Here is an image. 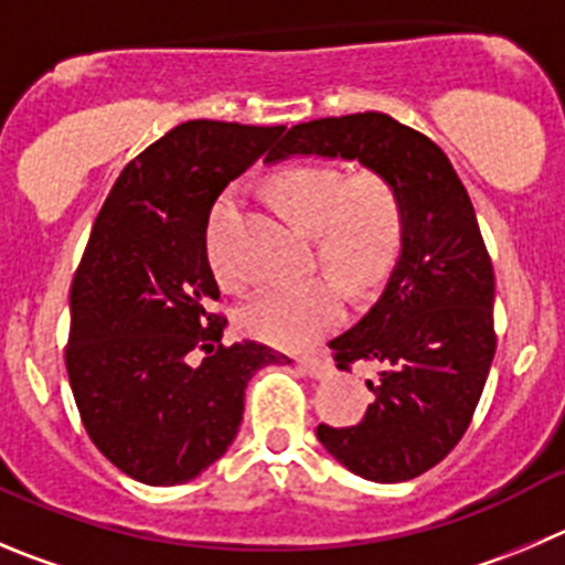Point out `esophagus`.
I'll return each mask as SVG.
<instances>
[{"label": "esophagus", "mask_w": 565, "mask_h": 565, "mask_svg": "<svg viewBox=\"0 0 565 565\" xmlns=\"http://www.w3.org/2000/svg\"><path fill=\"white\" fill-rule=\"evenodd\" d=\"M297 366L302 369L308 377H324V374H330V360L321 358V354H302V358L297 360Z\"/></svg>", "instance_id": "esophagus-1"}]
</instances>
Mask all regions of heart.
Returning <instances> with one entry per match:
<instances>
[{
	"label": "heart",
	"instance_id": "obj_1",
	"mask_svg": "<svg viewBox=\"0 0 565 565\" xmlns=\"http://www.w3.org/2000/svg\"><path fill=\"white\" fill-rule=\"evenodd\" d=\"M268 196L297 227L313 233L319 260L358 297L377 291L394 271L405 241V211L396 188L377 171L347 177L335 166H288L268 177ZM235 205L238 191H222L205 230L207 263L227 288L241 282L227 252V224ZM337 278L321 271L299 282L268 286L241 310V327L246 335L271 347H308L343 319L347 288Z\"/></svg>",
	"mask_w": 565,
	"mask_h": 565
}]
</instances>
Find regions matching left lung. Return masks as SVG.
Returning <instances> with one entry per match:
<instances>
[{"instance_id":"8db88e82","label":"left lung","mask_w":565,"mask_h":565,"mask_svg":"<svg viewBox=\"0 0 565 565\" xmlns=\"http://www.w3.org/2000/svg\"><path fill=\"white\" fill-rule=\"evenodd\" d=\"M288 154L358 160L402 199L405 241L383 297L330 341L338 369H380L366 383L374 402L352 427L319 424L316 435L358 477L413 480L463 438L497 352L493 266L475 205L444 149L385 113L291 127L271 160Z\"/></svg>"}]
</instances>
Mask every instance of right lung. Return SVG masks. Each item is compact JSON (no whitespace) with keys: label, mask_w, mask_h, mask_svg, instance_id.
<instances>
[{"label":"right lung","mask_w":565,"mask_h":565,"mask_svg":"<svg viewBox=\"0 0 565 565\" xmlns=\"http://www.w3.org/2000/svg\"><path fill=\"white\" fill-rule=\"evenodd\" d=\"M282 130L185 121L125 166L96 216L72 282L66 369L90 440L132 480L177 486L216 463L252 374L286 358L224 347L205 252L218 193Z\"/></svg>","instance_id":"add662e5"}]
</instances>
